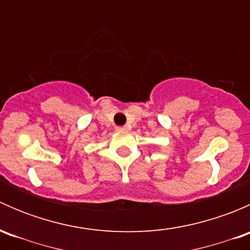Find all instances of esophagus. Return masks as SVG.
<instances>
[{
  "instance_id": "obj_1",
  "label": "esophagus",
  "mask_w": 250,
  "mask_h": 250,
  "mask_svg": "<svg viewBox=\"0 0 250 250\" xmlns=\"http://www.w3.org/2000/svg\"><path fill=\"white\" fill-rule=\"evenodd\" d=\"M128 127L127 125H121V127H117V132H127Z\"/></svg>"
}]
</instances>
